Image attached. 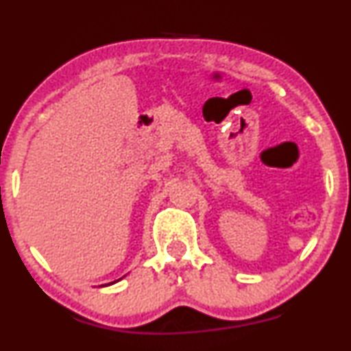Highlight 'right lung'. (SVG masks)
<instances>
[{
    "label": "right lung",
    "instance_id": "1",
    "mask_svg": "<svg viewBox=\"0 0 351 351\" xmlns=\"http://www.w3.org/2000/svg\"><path fill=\"white\" fill-rule=\"evenodd\" d=\"M117 281H119V280H117ZM112 282H116V281H112ZM112 282H108V285H112ZM101 286H106V285H101Z\"/></svg>",
    "mask_w": 351,
    "mask_h": 351
}]
</instances>
